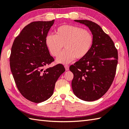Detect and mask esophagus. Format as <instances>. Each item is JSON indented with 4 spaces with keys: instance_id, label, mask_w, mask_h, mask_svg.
<instances>
[{
    "instance_id": "obj_1",
    "label": "esophagus",
    "mask_w": 129,
    "mask_h": 129,
    "mask_svg": "<svg viewBox=\"0 0 129 129\" xmlns=\"http://www.w3.org/2000/svg\"><path fill=\"white\" fill-rule=\"evenodd\" d=\"M64 67H65V70H66L67 71L69 70V65H65Z\"/></svg>"
}]
</instances>
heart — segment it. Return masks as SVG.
Returning <instances> with one entry per match:
<instances>
[{
  "label": "heart",
  "instance_id": "b5f03b06",
  "mask_svg": "<svg viewBox=\"0 0 129 129\" xmlns=\"http://www.w3.org/2000/svg\"><path fill=\"white\" fill-rule=\"evenodd\" d=\"M55 35H48L45 44L53 56H58L63 45L65 50L56 59V61L67 64L75 57L80 59L88 54L93 43L91 33L81 27L73 25H63L57 28Z\"/></svg>",
  "mask_w": 129,
  "mask_h": 129
}]
</instances>
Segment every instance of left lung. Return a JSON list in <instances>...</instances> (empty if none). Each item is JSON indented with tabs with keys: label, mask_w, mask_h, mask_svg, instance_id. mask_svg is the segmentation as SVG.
Returning a JSON list of instances; mask_svg holds the SVG:
<instances>
[{
	"label": "left lung",
	"mask_w": 129,
	"mask_h": 129,
	"mask_svg": "<svg viewBox=\"0 0 129 129\" xmlns=\"http://www.w3.org/2000/svg\"><path fill=\"white\" fill-rule=\"evenodd\" d=\"M88 28L93 43L86 55L69 68L74 74L73 91L86 101L101 98L108 91L115 75L118 59L113 41L97 24L87 20H74Z\"/></svg>",
	"instance_id": "1"
}]
</instances>
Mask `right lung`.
Returning <instances> with one entry per match:
<instances>
[{"instance_id":"add662e5","label":"right lung","mask_w":129,"mask_h":129,"mask_svg":"<svg viewBox=\"0 0 129 129\" xmlns=\"http://www.w3.org/2000/svg\"><path fill=\"white\" fill-rule=\"evenodd\" d=\"M54 21L27 25L16 37L11 50L10 69L17 88L24 98L35 103L51 96L55 83L65 71L61 64L44 69L54 61L45 38Z\"/></svg>"}]
</instances>
